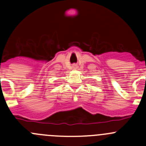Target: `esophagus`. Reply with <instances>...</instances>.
Returning a JSON list of instances; mask_svg holds the SVG:
<instances>
[{
	"label": "esophagus",
	"mask_w": 146,
	"mask_h": 146,
	"mask_svg": "<svg viewBox=\"0 0 146 146\" xmlns=\"http://www.w3.org/2000/svg\"><path fill=\"white\" fill-rule=\"evenodd\" d=\"M72 67H73V69H76V68H78V66L76 64H73V66H72Z\"/></svg>",
	"instance_id": "1"
}]
</instances>
